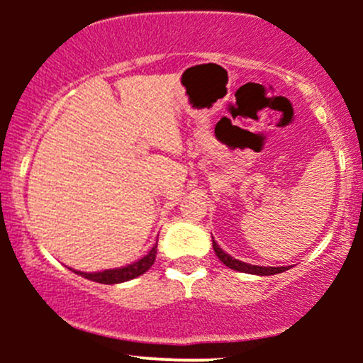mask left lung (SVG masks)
I'll return each instance as SVG.
<instances>
[{"label":"left lung","instance_id":"1","mask_svg":"<svg viewBox=\"0 0 363 363\" xmlns=\"http://www.w3.org/2000/svg\"><path fill=\"white\" fill-rule=\"evenodd\" d=\"M212 247H214L218 258L221 259L226 267H230V269H233V270H239V272L256 274V276H274V274H281V272H284V270H288L286 267H259V265H250V263L239 262V259H235V258H232L230 255H226V252L218 246V242H216L214 239H212Z\"/></svg>","mask_w":363,"mask_h":363}]
</instances>
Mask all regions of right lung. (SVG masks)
<instances>
[{"label": "right lung", "mask_w": 363, "mask_h": 363, "mask_svg": "<svg viewBox=\"0 0 363 363\" xmlns=\"http://www.w3.org/2000/svg\"><path fill=\"white\" fill-rule=\"evenodd\" d=\"M156 252H158V242L155 244L151 251L144 256L138 262L131 263V265L123 267V269H112V270H104V272H94V274H84V272H77L80 276H84L86 279L96 281V283L101 284H117V283H124V281L135 279V277L142 276L144 272H147L149 269L152 267L156 259Z\"/></svg>", "instance_id": "right-lung-1"}]
</instances>
